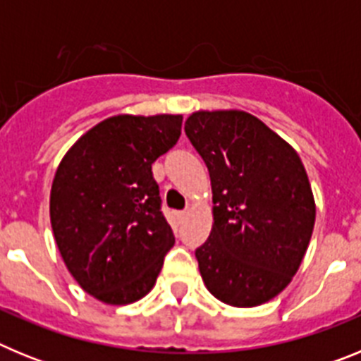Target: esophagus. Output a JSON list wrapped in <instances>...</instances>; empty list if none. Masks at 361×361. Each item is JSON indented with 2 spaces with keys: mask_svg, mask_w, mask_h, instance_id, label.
Masks as SVG:
<instances>
[{
  "mask_svg": "<svg viewBox=\"0 0 361 361\" xmlns=\"http://www.w3.org/2000/svg\"><path fill=\"white\" fill-rule=\"evenodd\" d=\"M188 216V209H183V212H177V219L184 220Z\"/></svg>",
  "mask_w": 361,
  "mask_h": 361,
  "instance_id": "34e87169",
  "label": "esophagus"
}]
</instances>
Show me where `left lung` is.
Returning <instances> with one entry per match:
<instances>
[{
    "label": "left lung",
    "mask_w": 361,
    "mask_h": 361,
    "mask_svg": "<svg viewBox=\"0 0 361 361\" xmlns=\"http://www.w3.org/2000/svg\"><path fill=\"white\" fill-rule=\"evenodd\" d=\"M184 132L206 162L213 229L197 247L200 275L215 298L255 307L291 282L314 228V199L298 153L240 110L195 111Z\"/></svg>",
    "instance_id": "obj_1"
}]
</instances>
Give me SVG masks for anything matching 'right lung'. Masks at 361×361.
<instances>
[{
    "label": "right lung",
    "mask_w": 361,
    "mask_h": 361,
    "mask_svg": "<svg viewBox=\"0 0 361 361\" xmlns=\"http://www.w3.org/2000/svg\"><path fill=\"white\" fill-rule=\"evenodd\" d=\"M183 116H116L66 152L50 222L66 267L88 295L126 305L152 291L175 237L152 164L177 145Z\"/></svg>",
    "instance_id": "1"
}]
</instances>
